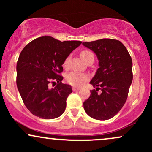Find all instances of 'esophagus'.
<instances>
[{"label": "esophagus", "instance_id": "obj_1", "mask_svg": "<svg viewBox=\"0 0 152 152\" xmlns=\"http://www.w3.org/2000/svg\"><path fill=\"white\" fill-rule=\"evenodd\" d=\"M79 89H80V88H78V87H75V86L72 87V90H73V91H78Z\"/></svg>", "mask_w": 152, "mask_h": 152}]
</instances>
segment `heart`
I'll return each instance as SVG.
<instances>
[{
    "label": "heart",
    "mask_w": 152,
    "mask_h": 152,
    "mask_svg": "<svg viewBox=\"0 0 152 152\" xmlns=\"http://www.w3.org/2000/svg\"><path fill=\"white\" fill-rule=\"evenodd\" d=\"M91 56H94L93 53L89 51V50H83L81 53V56L83 58L84 61H86ZM71 58L70 56H68L65 59L64 62V67H68L70 63ZM88 79V76L86 74H83V73H77L74 72V71H71L67 74L66 76V80L69 84L73 85V86H80L83 84L85 81H86Z\"/></svg>",
    "instance_id": "obj_1"
}]
</instances>
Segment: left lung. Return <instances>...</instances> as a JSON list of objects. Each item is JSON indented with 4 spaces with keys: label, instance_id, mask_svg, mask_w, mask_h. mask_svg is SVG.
<instances>
[{
    "label": "left lung",
    "instance_id": "1",
    "mask_svg": "<svg viewBox=\"0 0 152 152\" xmlns=\"http://www.w3.org/2000/svg\"><path fill=\"white\" fill-rule=\"evenodd\" d=\"M82 44L97 56L99 68L90 81L96 89L83 102L88 116L97 120L114 117L126 102L133 79L132 60L124 45L118 40L103 38ZM102 91L101 94L97 92Z\"/></svg>",
    "mask_w": 152,
    "mask_h": 152
}]
</instances>
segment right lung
Here are the masks:
<instances>
[{
  "label": "right lung",
  "mask_w": 152,
  "mask_h": 152,
  "mask_svg": "<svg viewBox=\"0 0 152 152\" xmlns=\"http://www.w3.org/2000/svg\"><path fill=\"white\" fill-rule=\"evenodd\" d=\"M81 41H61L45 36L24 47L17 61L16 83L23 102L35 116L44 119L58 117L64 112L71 86L62 83L65 59ZM57 82L53 89L49 83Z\"/></svg>",
  "instance_id": "1"
}]
</instances>
